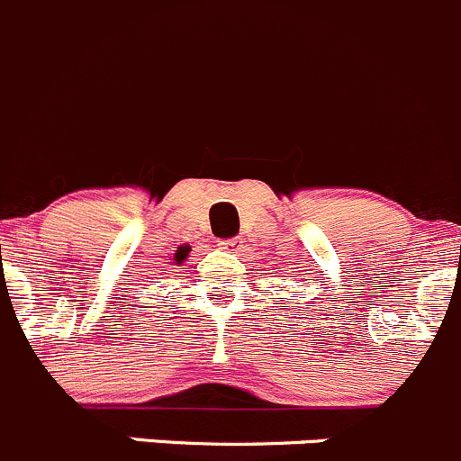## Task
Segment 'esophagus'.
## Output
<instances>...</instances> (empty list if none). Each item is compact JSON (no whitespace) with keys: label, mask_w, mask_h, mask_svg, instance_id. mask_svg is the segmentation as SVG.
<instances>
[{"label":"esophagus","mask_w":461,"mask_h":461,"mask_svg":"<svg viewBox=\"0 0 461 461\" xmlns=\"http://www.w3.org/2000/svg\"><path fill=\"white\" fill-rule=\"evenodd\" d=\"M240 243H243L240 239H227V240H221V248H222V250H227V252H239Z\"/></svg>","instance_id":"1"}]
</instances>
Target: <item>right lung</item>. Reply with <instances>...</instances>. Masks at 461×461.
Returning <instances> with one entry per match:
<instances>
[{
	"label": "right lung",
	"mask_w": 461,
	"mask_h": 461,
	"mask_svg": "<svg viewBox=\"0 0 461 461\" xmlns=\"http://www.w3.org/2000/svg\"><path fill=\"white\" fill-rule=\"evenodd\" d=\"M182 259H184V255H179V257H177V261H182Z\"/></svg>",
	"instance_id": "add662e5"
}]
</instances>
